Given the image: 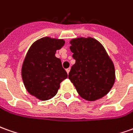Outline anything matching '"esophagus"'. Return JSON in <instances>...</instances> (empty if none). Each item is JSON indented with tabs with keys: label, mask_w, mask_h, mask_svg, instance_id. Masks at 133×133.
<instances>
[{
	"label": "esophagus",
	"mask_w": 133,
	"mask_h": 133,
	"mask_svg": "<svg viewBox=\"0 0 133 133\" xmlns=\"http://www.w3.org/2000/svg\"><path fill=\"white\" fill-rule=\"evenodd\" d=\"M70 68H67V69H66V71H67V73H68V74H69V72H70Z\"/></svg>",
	"instance_id": "obj_1"
}]
</instances>
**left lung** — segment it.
Here are the masks:
<instances>
[{"label": "left lung", "instance_id": "8db88e82", "mask_svg": "<svg viewBox=\"0 0 133 133\" xmlns=\"http://www.w3.org/2000/svg\"><path fill=\"white\" fill-rule=\"evenodd\" d=\"M70 44L76 63L68 78L78 95L89 101L105 96L114 85L115 70L104 47L90 37L75 38Z\"/></svg>", "mask_w": 133, "mask_h": 133}]
</instances>
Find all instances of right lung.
Segmentation results:
<instances>
[{"label": "right lung", "instance_id": "obj_1", "mask_svg": "<svg viewBox=\"0 0 133 133\" xmlns=\"http://www.w3.org/2000/svg\"><path fill=\"white\" fill-rule=\"evenodd\" d=\"M65 44L63 39L45 37L36 41L29 49L22 68V77L30 95L41 101L56 95L59 84L68 78L61 60L55 57Z\"/></svg>", "mask_w": 133, "mask_h": 133}]
</instances>
